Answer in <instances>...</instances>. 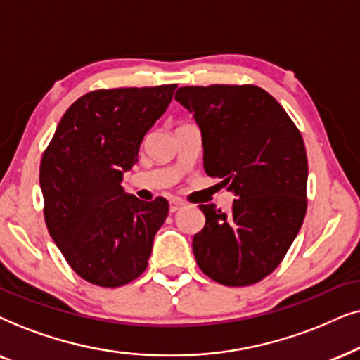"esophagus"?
I'll use <instances>...</instances> for the list:
<instances>
[{
    "label": "esophagus",
    "instance_id": "1",
    "mask_svg": "<svg viewBox=\"0 0 360 360\" xmlns=\"http://www.w3.org/2000/svg\"><path fill=\"white\" fill-rule=\"evenodd\" d=\"M184 205V200L181 199H171L169 200V212H177Z\"/></svg>",
    "mask_w": 360,
    "mask_h": 360
}]
</instances>
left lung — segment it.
<instances>
[{"label":"left lung","mask_w":360,"mask_h":360,"mask_svg":"<svg viewBox=\"0 0 360 360\" xmlns=\"http://www.w3.org/2000/svg\"><path fill=\"white\" fill-rule=\"evenodd\" d=\"M176 100L194 113L204 169L236 193L230 212L199 207L194 236L200 270L225 286H250L283 260L303 225L308 158L285 108L257 85L181 87Z\"/></svg>","instance_id":"obj_1"}]
</instances>
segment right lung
Here are the masks:
<instances>
[{"instance_id": "right-lung-1", "label": "right lung", "mask_w": 360, "mask_h": 360, "mask_svg": "<svg viewBox=\"0 0 360 360\" xmlns=\"http://www.w3.org/2000/svg\"><path fill=\"white\" fill-rule=\"evenodd\" d=\"M177 85L100 89L75 100L42 153L39 183L52 240L80 278L103 288L136 280L169 204L124 193L123 172Z\"/></svg>"}]
</instances>
